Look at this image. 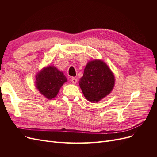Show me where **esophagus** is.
Here are the masks:
<instances>
[{
  "mask_svg": "<svg viewBox=\"0 0 157 157\" xmlns=\"http://www.w3.org/2000/svg\"><path fill=\"white\" fill-rule=\"evenodd\" d=\"M71 82H72L73 84H76L77 82V79L75 77H72L71 78Z\"/></svg>",
  "mask_w": 157,
  "mask_h": 157,
  "instance_id": "34e87169",
  "label": "esophagus"
}]
</instances>
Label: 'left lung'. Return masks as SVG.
<instances>
[{
  "instance_id": "left-lung-1",
  "label": "left lung",
  "mask_w": 157,
  "mask_h": 157,
  "mask_svg": "<svg viewBox=\"0 0 157 157\" xmlns=\"http://www.w3.org/2000/svg\"><path fill=\"white\" fill-rule=\"evenodd\" d=\"M115 78L108 65L99 59L90 61L79 81L84 97L90 102L97 103L111 93Z\"/></svg>"
}]
</instances>
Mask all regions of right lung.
Listing matches in <instances>:
<instances>
[{
	"label": "right lung",
	"mask_w": 157,
	"mask_h": 157,
	"mask_svg": "<svg viewBox=\"0 0 157 157\" xmlns=\"http://www.w3.org/2000/svg\"><path fill=\"white\" fill-rule=\"evenodd\" d=\"M67 78L63 72L54 66H47L36 75V87L40 93L47 99H52L58 94Z\"/></svg>",
	"instance_id": "1"
}]
</instances>
